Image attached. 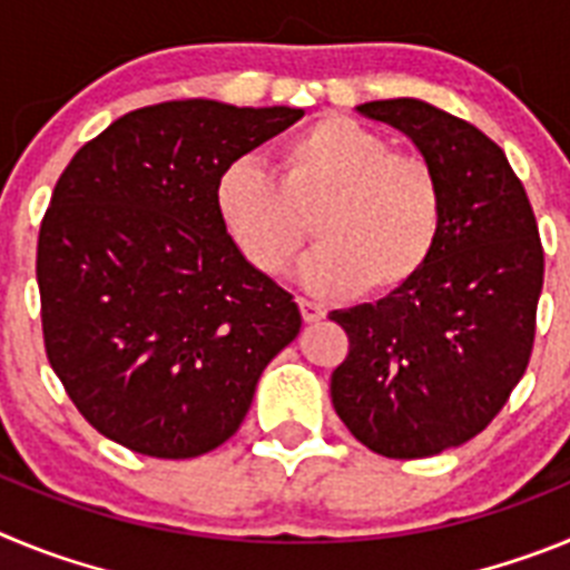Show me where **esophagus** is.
Segmentation results:
<instances>
[{
  "mask_svg": "<svg viewBox=\"0 0 570 570\" xmlns=\"http://www.w3.org/2000/svg\"><path fill=\"white\" fill-rule=\"evenodd\" d=\"M296 302H299V314H302V320H305V322H320L322 316H325L322 305H316V302L305 299V296H299Z\"/></svg>",
  "mask_w": 570,
  "mask_h": 570,
  "instance_id": "34e87169",
  "label": "esophagus"
}]
</instances>
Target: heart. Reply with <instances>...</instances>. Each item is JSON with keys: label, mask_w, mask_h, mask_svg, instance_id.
I'll use <instances>...</instances> for the list:
<instances>
[{"label": "heart", "mask_w": 570, "mask_h": 570, "mask_svg": "<svg viewBox=\"0 0 570 570\" xmlns=\"http://www.w3.org/2000/svg\"><path fill=\"white\" fill-rule=\"evenodd\" d=\"M274 170L234 159L214 188L219 223L259 274L288 268L308 216L316 248L302 282L316 294H391L434 256L445 196L425 156L391 150L347 116H320L276 145Z\"/></svg>", "instance_id": "heart-1"}]
</instances>
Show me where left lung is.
<instances>
[{"instance_id":"1","label":"left lung","mask_w":570,"mask_h":570,"mask_svg":"<svg viewBox=\"0 0 570 570\" xmlns=\"http://www.w3.org/2000/svg\"><path fill=\"white\" fill-rule=\"evenodd\" d=\"M356 110L402 130L434 165L445 216L414 279L328 314L347 334L331 402L374 454L420 460L485 431L522 380L546 256L525 188L480 128L420 99Z\"/></svg>"}]
</instances>
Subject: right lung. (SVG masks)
Segmentation results:
<instances>
[{
    "label": "right lung",
    "instance_id": "1",
    "mask_svg": "<svg viewBox=\"0 0 570 570\" xmlns=\"http://www.w3.org/2000/svg\"><path fill=\"white\" fill-rule=\"evenodd\" d=\"M299 108L159 102L119 116L59 176L37 245L42 334L79 414L134 454L190 460L236 434L299 334L294 296L216 216V179Z\"/></svg>",
    "mask_w": 570,
    "mask_h": 570
}]
</instances>
